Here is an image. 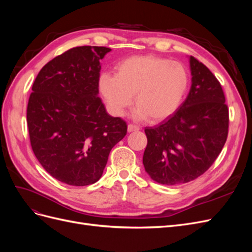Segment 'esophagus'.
<instances>
[{
  "label": "esophagus",
  "instance_id": "34e87169",
  "mask_svg": "<svg viewBox=\"0 0 252 252\" xmlns=\"http://www.w3.org/2000/svg\"><path fill=\"white\" fill-rule=\"evenodd\" d=\"M139 129H140V128H139L138 126H135V125H133V124H129V125H128V127H127V130H128V132L138 131Z\"/></svg>",
  "mask_w": 252,
  "mask_h": 252
}]
</instances>
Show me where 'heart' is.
I'll use <instances>...</instances> for the list:
<instances>
[{"label": "heart", "mask_w": 252, "mask_h": 252, "mask_svg": "<svg viewBox=\"0 0 252 252\" xmlns=\"http://www.w3.org/2000/svg\"><path fill=\"white\" fill-rule=\"evenodd\" d=\"M188 86L184 65L157 56L128 58L117 65L114 77L100 78L101 94L114 116H123L134 95V116L151 122L172 116L184 101Z\"/></svg>", "instance_id": "heart-1"}]
</instances>
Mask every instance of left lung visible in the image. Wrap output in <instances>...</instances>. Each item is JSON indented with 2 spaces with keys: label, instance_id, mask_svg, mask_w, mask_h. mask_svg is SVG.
Returning <instances> with one entry per match:
<instances>
[{
  "label": "left lung",
  "instance_id": "8db88e82",
  "mask_svg": "<svg viewBox=\"0 0 252 252\" xmlns=\"http://www.w3.org/2000/svg\"><path fill=\"white\" fill-rule=\"evenodd\" d=\"M189 62L192 83L184 103L158 126L145 128V170L163 185L188 183L205 173L228 135L229 111L222 86L200 61L190 57Z\"/></svg>",
  "mask_w": 252,
  "mask_h": 252
}]
</instances>
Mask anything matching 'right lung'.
<instances>
[{"mask_svg":"<svg viewBox=\"0 0 252 252\" xmlns=\"http://www.w3.org/2000/svg\"><path fill=\"white\" fill-rule=\"evenodd\" d=\"M111 49L80 46L65 51L36 75L27 105L29 139L51 177L71 186L102 177L112 147L127 133L121 118L98 96L100 60Z\"/></svg>","mask_w":252,"mask_h":252,"instance_id":"right-lung-1","label":"right lung"}]
</instances>
